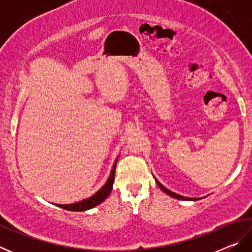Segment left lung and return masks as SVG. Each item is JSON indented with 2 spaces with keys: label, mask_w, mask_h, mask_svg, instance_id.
<instances>
[{
  "label": "left lung",
  "mask_w": 252,
  "mask_h": 252,
  "mask_svg": "<svg viewBox=\"0 0 252 252\" xmlns=\"http://www.w3.org/2000/svg\"><path fill=\"white\" fill-rule=\"evenodd\" d=\"M155 179H156V178H155ZM156 182L158 183V186L160 187V189H161L162 191H163V192H165V193L169 194V195H171L172 198H176V199H179V200H191V201H195V200H199V198H188V197H183V195L174 193V192H172V191H170L169 189H167V188H165V187L162 186L161 183L157 180V179H156Z\"/></svg>",
  "instance_id": "8db88e82"
}]
</instances>
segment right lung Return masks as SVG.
Segmentation results:
<instances>
[{
    "mask_svg": "<svg viewBox=\"0 0 252 252\" xmlns=\"http://www.w3.org/2000/svg\"><path fill=\"white\" fill-rule=\"evenodd\" d=\"M117 160L114 161L112 170H111V173L108 178V180L102 186L101 189H99L96 192L91 195L90 198L88 199H83L79 202H74V203H70V204H57L58 207L65 209V210L69 211H85L89 210V209L94 208L97 204H100L101 202H103L104 200L108 198V195L110 194L111 190H112L113 187V181H114V176H116V167H117Z\"/></svg>",
    "mask_w": 252,
    "mask_h": 252,
    "instance_id": "add662e5",
    "label": "right lung"
}]
</instances>
